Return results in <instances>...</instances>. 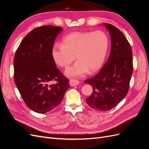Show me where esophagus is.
I'll list each match as a JSON object with an SVG mask.
<instances>
[{
  "mask_svg": "<svg viewBox=\"0 0 149 149\" xmlns=\"http://www.w3.org/2000/svg\"><path fill=\"white\" fill-rule=\"evenodd\" d=\"M79 81L76 80V79H70V82H69V84L71 86H74L79 84Z\"/></svg>",
  "mask_w": 149,
  "mask_h": 149,
  "instance_id": "esophagus-1",
  "label": "esophagus"
}]
</instances>
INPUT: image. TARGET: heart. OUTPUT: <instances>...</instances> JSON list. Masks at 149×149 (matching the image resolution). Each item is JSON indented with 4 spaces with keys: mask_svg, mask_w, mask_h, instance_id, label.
<instances>
[{
    "mask_svg": "<svg viewBox=\"0 0 149 149\" xmlns=\"http://www.w3.org/2000/svg\"><path fill=\"white\" fill-rule=\"evenodd\" d=\"M108 48V38L100 30L74 31L66 35L61 44L52 47L51 54L55 63L66 68L75 58V63L65 72L70 77H81L95 71L104 61Z\"/></svg>",
    "mask_w": 149,
    "mask_h": 149,
    "instance_id": "1",
    "label": "heart"
}]
</instances>
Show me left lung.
I'll return each instance as SVG.
<instances>
[{
    "mask_svg": "<svg viewBox=\"0 0 149 149\" xmlns=\"http://www.w3.org/2000/svg\"><path fill=\"white\" fill-rule=\"evenodd\" d=\"M104 25L111 39L109 58L97 74L84 81L93 88L91 95L86 98V103L100 111L112 109L125 97L133 72L132 52L128 40L114 25Z\"/></svg>",
    "mask_w": 149,
    "mask_h": 149,
    "instance_id": "left-lung-1",
    "label": "left lung"
}]
</instances>
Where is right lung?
Masks as SVG:
<instances>
[{
  "instance_id": "obj_1",
  "label": "right lung",
  "mask_w": 149,
  "mask_h": 149,
  "mask_svg": "<svg viewBox=\"0 0 149 149\" xmlns=\"http://www.w3.org/2000/svg\"><path fill=\"white\" fill-rule=\"evenodd\" d=\"M60 26L43 25L22 40L13 59L14 81L25 104L45 114L55 109L70 88L69 79L56 68L51 51ZM56 81V84H52Z\"/></svg>"
}]
</instances>
